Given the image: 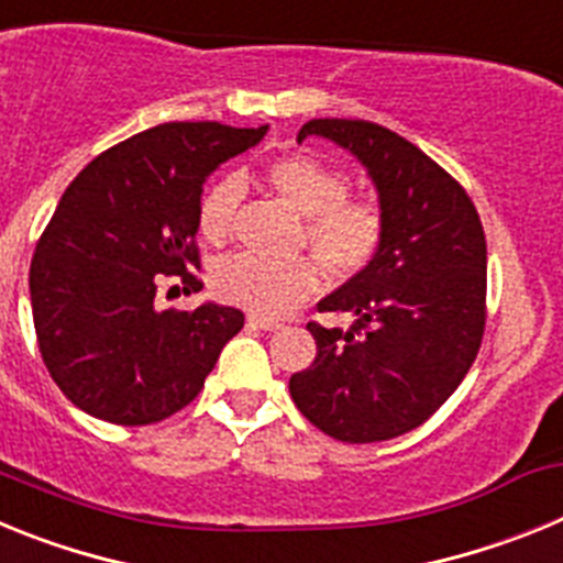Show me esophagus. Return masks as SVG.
<instances>
[{
    "label": "esophagus",
    "mask_w": 563,
    "mask_h": 563,
    "mask_svg": "<svg viewBox=\"0 0 563 563\" xmlns=\"http://www.w3.org/2000/svg\"><path fill=\"white\" fill-rule=\"evenodd\" d=\"M247 324L256 327V330H265V332H273V330H282V321L278 318H271V316H258V312H251L247 316Z\"/></svg>",
    "instance_id": "34e87169"
}]
</instances>
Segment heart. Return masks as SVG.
Instances as JSON below:
<instances>
[{"mask_svg": "<svg viewBox=\"0 0 563 563\" xmlns=\"http://www.w3.org/2000/svg\"><path fill=\"white\" fill-rule=\"evenodd\" d=\"M265 183L296 213L307 217V242L332 278H355L375 262L383 245V211L377 202L346 197V174L307 154H287L265 166ZM242 183L236 177L213 183L197 208V228L211 245H222L233 231ZM213 292L222 301L276 316L310 298L321 285L312 258L271 262L253 253H233L213 267Z\"/></svg>", "mask_w": 563, "mask_h": 563, "instance_id": "1", "label": "heart"}]
</instances>
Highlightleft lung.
Segmentation results:
<instances>
[{
	"label": "left lung",
	"mask_w": 563,
	"mask_h": 563,
	"mask_svg": "<svg viewBox=\"0 0 563 563\" xmlns=\"http://www.w3.org/2000/svg\"><path fill=\"white\" fill-rule=\"evenodd\" d=\"M307 137L332 141L366 168L386 231L375 262L318 301L355 324H307L318 352L290 377V395L335 440H391L429 420L476 361L485 231L465 188L391 129L318 118L298 129L296 141Z\"/></svg>",
	"instance_id": "left-lung-1"
}]
</instances>
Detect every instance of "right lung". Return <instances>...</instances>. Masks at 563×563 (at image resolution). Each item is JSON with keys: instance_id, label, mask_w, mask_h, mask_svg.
<instances>
[{"instance_id": "1", "label": "right lung", "mask_w": 563, "mask_h": 563, "mask_svg": "<svg viewBox=\"0 0 563 563\" xmlns=\"http://www.w3.org/2000/svg\"><path fill=\"white\" fill-rule=\"evenodd\" d=\"M271 126L161 123L118 143L69 183L30 262V305L49 377L114 426L166 420L200 395L236 307L157 310L161 276L200 290L197 208L208 174Z\"/></svg>"}]
</instances>
